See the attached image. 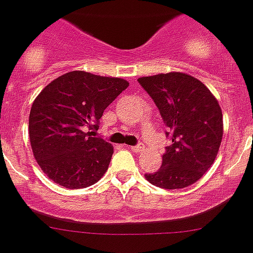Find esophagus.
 Wrapping results in <instances>:
<instances>
[{
	"label": "esophagus",
	"instance_id": "1",
	"mask_svg": "<svg viewBox=\"0 0 253 253\" xmlns=\"http://www.w3.org/2000/svg\"><path fill=\"white\" fill-rule=\"evenodd\" d=\"M130 149L132 152H141V151H144V145L143 144H137V145H132V147H130Z\"/></svg>",
	"mask_w": 253,
	"mask_h": 253
}]
</instances>
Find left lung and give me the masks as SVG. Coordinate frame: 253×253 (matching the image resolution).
Here are the masks:
<instances>
[{"mask_svg":"<svg viewBox=\"0 0 253 253\" xmlns=\"http://www.w3.org/2000/svg\"><path fill=\"white\" fill-rule=\"evenodd\" d=\"M137 82L159 108L171 139L149 183L165 190L184 188L207 173L223 135L221 106L205 84L184 73L157 74Z\"/></svg>","mask_w":253,"mask_h":253,"instance_id":"8db88e82","label":"left lung"}]
</instances>
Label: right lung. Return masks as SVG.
Masks as SVG:
<instances>
[{
    "mask_svg": "<svg viewBox=\"0 0 253 253\" xmlns=\"http://www.w3.org/2000/svg\"><path fill=\"white\" fill-rule=\"evenodd\" d=\"M127 87L128 82L122 78L70 71L35 98L28 120L31 148L53 182L73 190L84 188L105 174L114 149L94 137L93 130L104 110Z\"/></svg>",
    "mask_w": 253,
    "mask_h": 253,
    "instance_id": "1",
    "label": "right lung"
}]
</instances>
